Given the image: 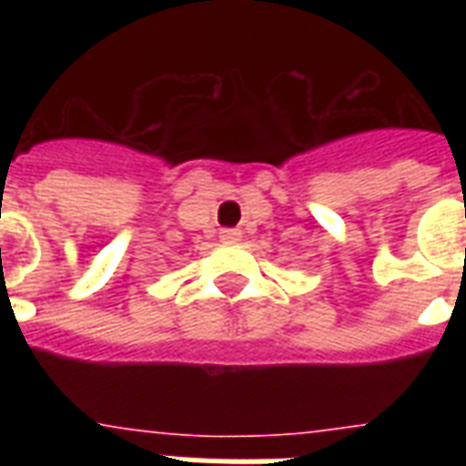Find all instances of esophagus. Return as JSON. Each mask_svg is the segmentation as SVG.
Returning a JSON list of instances; mask_svg holds the SVG:
<instances>
[{"label":"esophagus","mask_w":466,"mask_h":466,"mask_svg":"<svg viewBox=\"0 0 466 466\" xmlns=\"http://www.w3.org/2000/svg\"><path fill=\"white\" fill-rule=\"evenodd\" d=\"M219 239L225 241V244H234V241L241 239V229H222Z\"/></svg>","instance_id":"obj_1"}]
</instances>
